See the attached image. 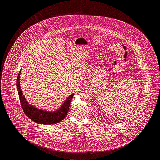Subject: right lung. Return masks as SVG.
<instances>
[{
    "instance_id": "obj_1",
    "label": "right lung",
    "mask_w": 160,
    "mask_h": 160,
    "mask_svg": "<svg viewBox=\"0 0 160 160\" xmlns=\"http://www.w3.org/2000/svg\"><path fill=\"white\" fill-rule=\"evenodd\" d=\"M21 72V70H20L18 75L17 76V88L21 105L26 115L29 119H31L32 121L42 124H56L62 121L68 113L70 102L73 98V94L69 95L63 102V104L56 111L49 112L38 109L29 104L23 95V92L22 91L19 82Z\"/></svg>"
}]
</instances>
